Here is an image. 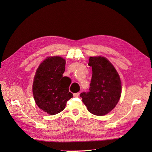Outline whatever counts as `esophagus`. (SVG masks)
Listing matches in <instances>:
<instances>
[{
	"instance_id": "1",
	"label": "esophagus",
	"mask_w": 152,
	"mask_h": 152,
	"mask_svg": "<svg viewBox=\"0 0 152 152\" xmlns=\"http://www.w3.org/2000/svg\"><path fill=\"white\" fill-rule=\"evenodd\" d=\"M79 95H80V93H79L73 94V96H74V97H79Z\"/></svg>"
}]
</instances>
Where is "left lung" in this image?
I'll return each mask as SVG.
<instances>
[{"label":"left lung","instance_id":"1","mask_svg":"<svg viewBox=\"0 0 152 152\" xmlns=\"http://www.w3.org/2000/svg\"><path fill=\"white\" fill-rule=\"evenodd\" d=\"M88 65L93 75L89 91L80 96L88 111L102 116L115 107L121 96L122 84L115 68L108 59L102 56L90 57Z\"/></svg>","mask_w":152,"mask_h":152}]
</instances>
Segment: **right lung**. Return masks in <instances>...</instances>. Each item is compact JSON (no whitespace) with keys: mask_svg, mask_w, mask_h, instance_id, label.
Returning <instances> with one entry per match:
<instances>
[{"mask_svg":"<svg viewBox=\"0 0 152 152\" xmlns=\"http://www.w3.org/2000/svg\"><path fill=\"white\" fill-rule=\"evenodd\" d=\"M65 59L60 56L47 58L40 63L34 77L32 91L37 105L49 115L64 110L67 101L73 97L69 92L71 79L63 77Z\"/></svg>","mask_w":152,"mask_h":152,"instance_id":"1","label":"right lung"}]
</instances>
